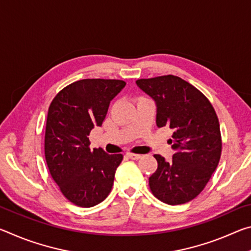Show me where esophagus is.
I'll use <instances>...</instances> for the list:
<instances>
[{
    "mask_svg": "<svg viewBox=\"0 0 251 251\" xmlns=\"http://www.w3.org/2000/svg\"><path fill=\"white\" fill-rule=\"evenodd\" d=\"M126 156L128 157L129 159H133V160H137L142 157V155H138V154H131V152H127Z\"/></svg>",
    "mask_w": 251,
    "mask_h": 251,
    "instance_id": "1",
    "label": "esophagus"
}]
</instances>
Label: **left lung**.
Instances as JSON below:
<instances>
[{
  "mask_svg": "<svg viewBox=\"0 0 251 251\" xmlns=\"http://www.w3.org/2000/svg\"><path fill=\"white\" fill-rule=\"evenodd\" d=\"M156 103V124L174 129L169 139L175 151L172 161L154 155L158 163L150 177L151 193L168 205L197 197L217 168L222 155L218 117L210 101L178 76L136 80Z\"/></svg>",
  "mask_w": 251,
  "mask_h": 251,
  "instance_id": "obj_1",
  "label": "left lung"
}]
</instances>
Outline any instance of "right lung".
<instances>
[{
	"instance_id": "add662e5",
	"label": "right lung",
	"mask_w": 251,
	"mask_h": 251,
	"mask_svg": "<svg viewBox=\"0 0 251 251\" xmlns=\"http://www.w3.org/2000/svg\"><path fill=\"white\" fill-rule=\"evenodd\" d=\"M126 83L87 78L72 83L50 105L45 129V159L54 181L71 202L93 207L108 196L122 154L91 151L90 136L101 126L109 103Z\"/></svg>"
}]
</instances>
